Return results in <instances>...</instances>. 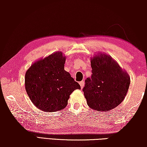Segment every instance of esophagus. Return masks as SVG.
I'll use <instances>...</instances> for the list:
<instances>
[{
	"label": "esophagus",
	"mask_w": 147,
	"mask_h": 147,
	"mask_svg": "<svg viewBox=\"0 0 147 147\" xmlns=\"http://www.w3.org/2000/svg\"><path fill=\"white\" fill-rule=\"evenodd\" d=\"M80 86H81L82 88H83L84 86V81L80 82Z\"/></svg>",
	"instance_id": "1"
}]
</instances>
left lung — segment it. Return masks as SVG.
<instances>
[{
    "instance_id": "1",
    "label": "left lung",
    "mask_w": 147,
    "mask_h": 147,
    "mask_svg": "<svg viewBox=\"0 0 147 147\" xmlns=\"http://www.w3.org/2000/svg\"><path fill=\"white\" fill-rule=\"evenodd\" d=\"M92 76L83 88L87 104L98 111H110L125 98L130 76L109 55L98 53L91 58Z\"/></svg>"
}]
</instances>
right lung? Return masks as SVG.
Returning <instances> with one entry per match:
<instances>
[{"label":"right lung","instance_id":"1","mask_svg":"<svg viewBox=\"0 0 147 147\" xmlns=\"http://www.w3.org/2000/svg\"><path fill=\"white\" fill-rule=\"evenodd\" d=\"M65 62V57L61 52H55L35 62L26 71V91L34 105L42 111L63 109L70 94L81 89L64 69Z\"/></svg>","mask_w":147,"mask_h":147}]
</instances>
